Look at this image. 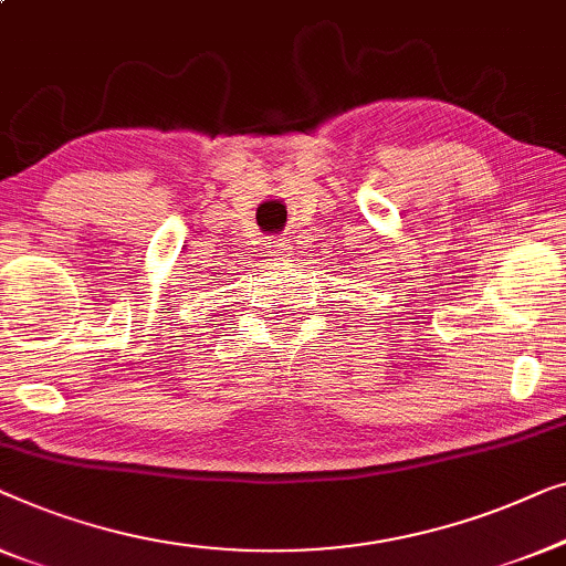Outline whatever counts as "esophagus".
Instances as JSON below:
<instances>
[{
    "mask_svg": "<svg viewBox=\"0 0 566 566\" xmlns=\"http://www.w3.org/2000/svg\"><path fill=\"white\" fill-rule=\"evenodd\" d=\"M292 243L284 241V238H272V241L266 243V253L269 256H274L276 261H290L294 253H292Z\"/></svg>",
    "mask_w": 566,
    "mask_h": 566,
    "instance_id": "obj_1",
    "label": "esophagus"
}]
</instances>
